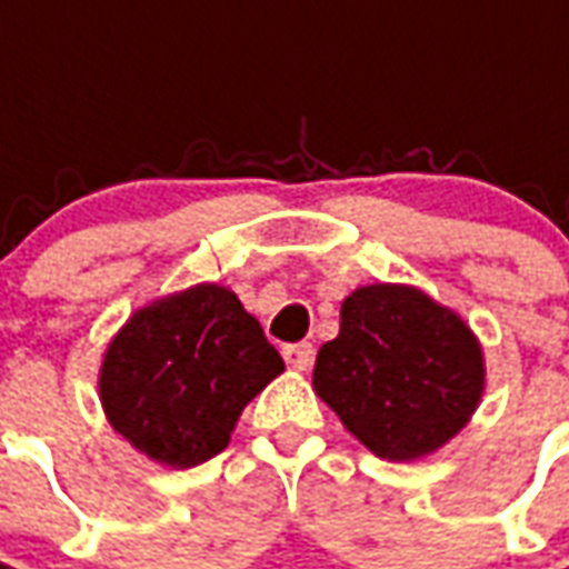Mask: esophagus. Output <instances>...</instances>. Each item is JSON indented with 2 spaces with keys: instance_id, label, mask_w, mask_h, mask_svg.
<instances>
[{
  "instance_id": "1",
  "label": "esophagus",
  "mask_w": 569,
  "mask_h": 569,
  "mask_svg": "<svg viewBox=\"0 0 569 569\" xmlns=\"http://www.w3.org/2000/svg\"><path fill=\"white\" fill-rule=\"evenodd\" d=\"M283 359L289 369L296 371H308L310 362H313V347L308 341H301V345H286L283 347Z\"/></svg>"
}]
</instances>
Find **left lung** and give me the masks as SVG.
<instances>
[{"instance_id": "8db88e82", "label": "left lung", "mask_w": 569, "mask_h": 569, "mask_svg": "<svg viewBox=\"0 0 569 569\" xmlns=\"http://www.w3.org/2000/svg\"><path fill=\"white\" fill-rule=\"evenodd\" d=\"M313 390L381 460L439 451L485 393L481 345L453 310L415 286H359L341 332L313 366Z\"/></svg>"}]
</instances>
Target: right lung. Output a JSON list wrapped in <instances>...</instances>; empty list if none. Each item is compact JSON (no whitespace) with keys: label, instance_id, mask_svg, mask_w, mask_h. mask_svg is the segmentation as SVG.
<instances>
[{"label":"right lung","instance_id":"right-lung-1","mask_svg":"<svg viewBox=\"0 0 569 569\" xmlns=\"http://www.w3.org/2000/svg\"><path fill=\"white\" fill-rule=\"evenodd\" d=\"M283 371L256 317L216 283L140 308L100 369L109 423L137 451L188 469L228 448L240 411Z\"/></svg>","mask_w":569,"mask_h":569}]
</instances>
